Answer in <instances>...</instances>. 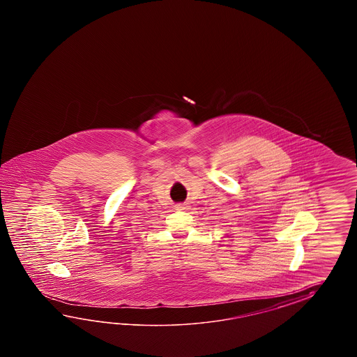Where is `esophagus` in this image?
Here are the masks:
<instances>
[{
    "label": "esophagus",
    "mask_w": 357,
    "mask_h": 357,
    "mask_svg": "<svg viewBox=\"0 0 357 357\" xmlns=\"http://www.w3.org/2000/svg\"><path fill=\"white\" fill-rule=\"evenodd\" d=\"M176 209H177V211H186V209H189V205L177 204L176 205Z\"/></svg>",
    "instance_id": "1"
}]
</instances>
